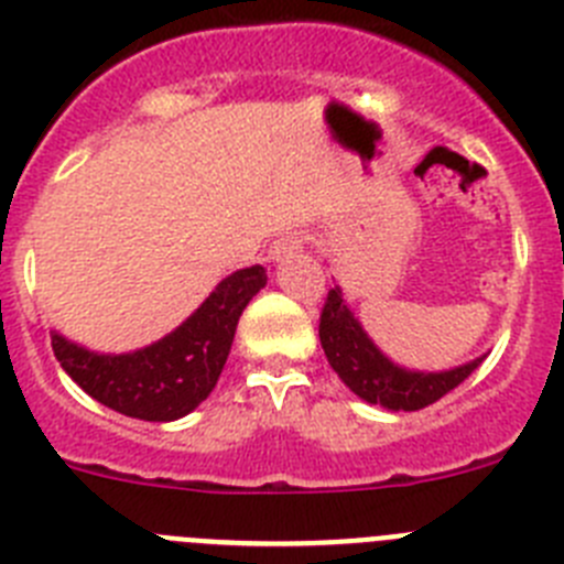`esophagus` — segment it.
<instances>
[{
  "instance_id": "34e87169",
  "label": "esophagus",
  "mask_w": 564,
  "mask_h": 564,
  "mask_svg": "<svg viewBox=\"0 0 564 564\" xmlns=\"http://www.w3.org/2000/svg\"><path fill=\"white\" fill-rule=\"evenodd\" d=\"M305 248V237L302 234H288V237L276 239L271 246V259L273 262H285V259H291L293 253H299Z\"/></svg>"
}]
</instances>
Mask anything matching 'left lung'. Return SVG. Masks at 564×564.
Listing matches in <instances>:
<instances>
[{
  "mask_svg": "<svg viewBox=\"0 0 564 564\" xmlns=\"http://www.w3.org/2000/svg\"><path fill=\"white\" fill-rule=\"evenodd\" d=\"M318 338H322L327 361L350 387V392L390 412H415L441 401L457 383L466 381L486 358L480 356L475 361L437 372L406 370L378 350V344L367 336L338 285L327 293L322 322H318Z\"/></svg>",
  "mask_w": 564,
  "mask_h": 564,
  "instance_id": "left-lung-1",
  "label": "left lung"
}]
</instances>
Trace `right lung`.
I'll return each mask as SVG.
<instances>
[{"label": "right lung", "instance_id": "right-lung-1", "mask_svg": "<svg viewBox=\"0 0 564 564\" xmlns=\"http://www.w3.org/2000/svg\"><path fill=\"white\" fill-rule=\"evenodd\" d=\"M265 282L262 265L234 271L181 327L141 350L96 352L53 330V352L64 372L109 410L138 421H177L212 395L239 316Z\"/></svg>", "mask_w": 564, "mask_h": 564}]
</instances>
